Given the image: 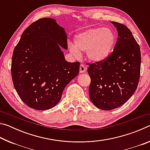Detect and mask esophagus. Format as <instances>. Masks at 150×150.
<instances>
[{"label":"esophagus","instance_id":"obj_1","mask_svg":"<svg viewBox=\"0 0 150 150\" xmlns=\"http://www.w3.org/2000/svg\"><path fill=\"white\" fill-rule=\"evenodd\" d=\"M86 69H87V68H86L85 65L84 64H83V63H81V64L79 66V71H80V73L85 72Z\"/></svg>","mask_w":150,"mask_h":150}]
</instances>
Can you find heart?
<instances>
[{
  "mask_svg": "<svg viewBox=\"0 0 150 150\" xmlns=\"http://www.w3.org/2000/svg\"><path fill=\"white\" fill-rule=\"evenodd\" d=\"M115 43L116 35L112 30L97 27L88 29L76 35L75 45L69 44V48L75 55H79V51L87 52L90 60L100 62L110 55Z\"/></svg>",
  "mask_w": 150,
  "mask_h": 150,
  "instance_id": "obj_1",
  "label": "heart"
}]
</instances>
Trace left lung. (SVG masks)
<instances>
[{
  "label": "left lung",
  "mask_w": 150,
  "mask_h": 150,
  "mask_svg": "<svg viewBox=\"0 0 150 150\" xmlns=\"http://www.w3.org/2000/svg\"><path fill=\"white\" fill-rule=\"evenodd\" d=\"M111 22L118 35L113 51L103 62L87 63L91 77L90 99L104 110H113L125 103L136 91L140 76L139 44L126 25Z\"/></svg>",
  "instance_id": "obj_1"
}]
</instances>
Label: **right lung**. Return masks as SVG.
I'll use <instances>...</instances> for the list:
<instances>
[{
	"instance_id": "obj_1",
	"label": "right lung",
	"mask_w": 150,
	"mask_h": 150,
	"mask_svg": "<svg viewBox=\"0 0 150 150\" xmlns=\"http://www.w3.org/2000/svg\"><path fill=\"white\" fill-rule=\"evenodd\" d=\"M60 46L67 49L64 29L53 18L33 22L22 33L12 57L11 75L21 100L44 110L59 103L68 83L77 76L80 63L65 59Z\"/></svg>"
}]
</instances>
